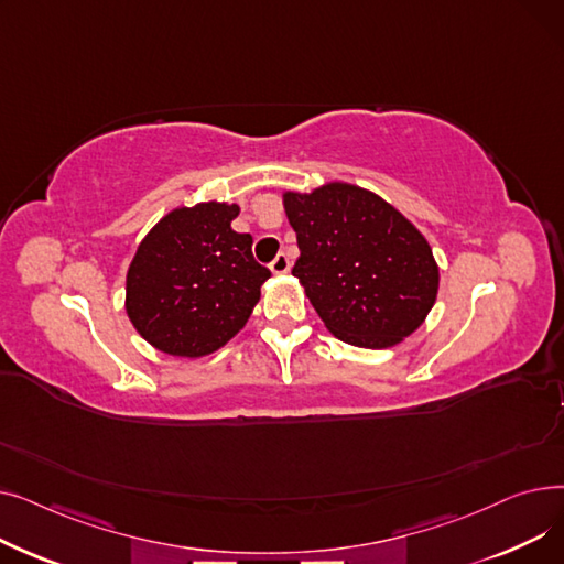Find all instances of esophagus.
Returning a JSON list of instances; mask_svg holds the SVG:
<instances>
[{
  "label": "esophagus",
  "instance_id": "1",
  "mask_svg": "<svg viewBox=\"0 0 564 564\" xmlns=\"http://www.w3.org/2000/svg\"><path fill=\"white\" fill-rule=\"evenodd\" d=\"M270 270H272V274H288V272H290V258H288L285 253H279V256L272 260Z\"/></svg>",
  "mask_w": 564,
  "mask_h": 564
}]
</instances>
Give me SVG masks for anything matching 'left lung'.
<instances>
[{"mask_svg":"<svg viewBox=\"0 0 564 564\" xmlns=\"http://www.w3.org/2000/svg\"><path fill=\"white\" fill-rule=\"evenodd\" d=\"M297 232L292 276L336 338L383 349L416 332L438 292V264L423 232L381 196L327 183L311 194L285 192Z\"/></svg>","mask_w":564,"mask_h":564,"instance_id":"obj_1","label":"left lung"}]
</instances>
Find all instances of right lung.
I'll return each mask as SVG.
<instances>
[{
	"mask_svg": "<svg viewBox=\"0 0 564 564\" xmlns=\"http://www.w3.org/2000/svg\"><path fill=\"white\" fill-rule=\"evenodd\" d=\"M235 203L175 207L148 232L128 270L126 311L143 340L171 357L198 359L240 332L270 270L235 232Z\"/></svg>",
	"mask_w": 564,
	"mask_h": 564,
	"instance_id": "right-lung-1",
	"label": "right lung"
}]
</instances>
